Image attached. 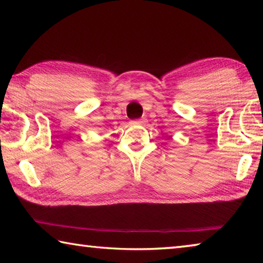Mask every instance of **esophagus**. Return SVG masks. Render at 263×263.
I'll return each mask as SVG.
<instances>
[{"label":"esophagus","mask_w":263,"mask_h":263,"mask_svg":"<svg viewBox=\"0 0 263 263\" xmlns=\"http://www.w3.org/2000/svg\"><path fill=\"white\" fill-rule=\"evenodd\" d=\"M133 124H137V125H142L145 123V119H138V121H133Z\"/></svg>","instance_id":"esophagus-1"}]
</instances>
